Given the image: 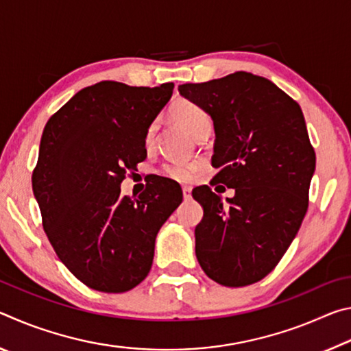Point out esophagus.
I'll use <instances>...</instances> for the list:
<instances>
[{
    "instance_id": "34e87169",
    "label": "esophagus",
    "mask_w": 351,
    "mask_h": 351,
    "mask_svg": "<svg viewBox=\"0 0 351 351\" xmlns=\"http://www.w3.org/2000/svg\"><path fill=\"white\" fill-rule=\"evenodd\" d=\"M190 192H192V189L189 186H182V197L184 199H189L190 198Z\"/></svg>"
}]
</instances>
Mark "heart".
<instances>
[{
	"instance_id": "heart-1",
	"label": "heart",
	"mask_w": 351,
	"mask_h": 351,
	"mask_svg": "<svg viewBox=\"0 0 351 351\" xmlns=\"http://www.w3.org/2000/svg\"><path fill=\"white\" fill-rule=\"evenodd\" d=\"M171 114H173L175 121L192 136L197 134L199 130L210 127V117L207 114V111L204 108H201L197 104L189 102V100H178V102L171 106ZM154 130H156L154 125L148 127L145 133V145H152L154 138ZM197 170L198 164L187 161H173L164 165L162 173L170 178V180L184 182L189 181Z\"/></svg>"
}]
</instances>
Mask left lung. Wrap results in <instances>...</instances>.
<instances>
[{"label":"left lung","instance_id":"1","mask_svg":"<svg viewBox=\"0 0 351 351\" xmlns=\"http://www.w3.org/2000/svg\"><path fill=\"white\" fill-rule=\"evenodd\" d=\"M215 130L212 165L234 198L193 189L204 215L195 254L212 280L230 288L261 280L299 232L308 209L316 153L299 104L265 77L245 71L178 86Z\"/></svg>","mask_w":351,"mask_h":351}]
</instances>
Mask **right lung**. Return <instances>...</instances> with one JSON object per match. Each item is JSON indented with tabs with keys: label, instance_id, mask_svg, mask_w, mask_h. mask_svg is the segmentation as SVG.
<instances>
[{
	"label": "right lung",
	"instance_id": "obj_1",
	"mask_svg": "<svg viewBox=\"0 0 351 351\" xmlns=\"http://www.w3.org/2000/svg\"><path fill=\"white\" fill-rule=\"evenodd\" d=\"M173 86L100 82L71 97L43 130L32 190L45 232L62 263L96 291L125 293L144 280L159 229L182 201L180 184L162 176L134 201L121 197Z\"/></svg>",
	"mask_w": 351,
	"mask_h": 351
}]
</instances>
